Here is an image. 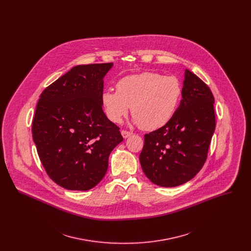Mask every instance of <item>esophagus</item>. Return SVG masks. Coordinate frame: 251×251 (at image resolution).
Segmentation results:
<instances>
[{
  "label": "esophagus",
  "instance_id": "34e87169",
  "mask_svg": "<svg viewBox=\"0 0 251 251\" xmlns=\"http://www.w3.org/2000/svg\"><path fill=\"white\" fill-rule=\"evenodd\" d=\"M121 135L123 136V138H128L130 135H131V131H121Z\"/></svg>",
  "mask_w": 251,
  "mask_h": 251
}]
</instances>
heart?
<instances>
[{
  "mask_svg": "<svg viewBox=\"0 0 251 251\" xmlns=\"http://www.w3.org/2000/svg\"><path fill=\"white\" fill-rule=\"evenodd\" d=\"M181 93V84L175 76L141 72L120 79L117 91H103L101 104L112 122L120 123L131 109L134 124L145 131H154L172 119Z\"/></svg>",
  "mask_w": 251,
  "mask_h": 251,
  "instance_id": "b5f03b06",
  "label": "heart"
}]
</instances>
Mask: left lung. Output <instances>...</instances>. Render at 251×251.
<instances>
[{
    "label": "left lung",
    "instance_id": "1",
    "mask_svg": "<svg viewBox=\"0 0 251 251\" xmlns=\"http://www.w3.org/2000/svg\"><path fill=\"white\" fill-rule=\"evenodd\" d=\"M214 103L208 85L185 70L181 100L172 119L144 136L139 160L152 183L175 187L200 172L215 131Z\"/></svg>",
    "mask_w": 251,
    "mask_h": 251
}]
</instances>
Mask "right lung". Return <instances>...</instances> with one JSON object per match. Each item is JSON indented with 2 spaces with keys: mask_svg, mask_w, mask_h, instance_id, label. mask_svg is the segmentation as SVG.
Segmentation results:
<instances>
[{
  "mask_svg": "<svg viewBox=\"0 0 251 251\" xmlns=\"http://www.w3.org/2000/svg\"><path fill=\"white\" fill-rule=\"evenodd\" d=\"M113 65L73 67L39 97L33 139L49 177L65 189L96 186L107 171L111 151L123 140L101 104L103 78Z\"/></svg>",
  "mask_w": 251,
  "mask_h": 251,
  "instance_id": "1",
  "label": "right lung"
}]
</instances>
